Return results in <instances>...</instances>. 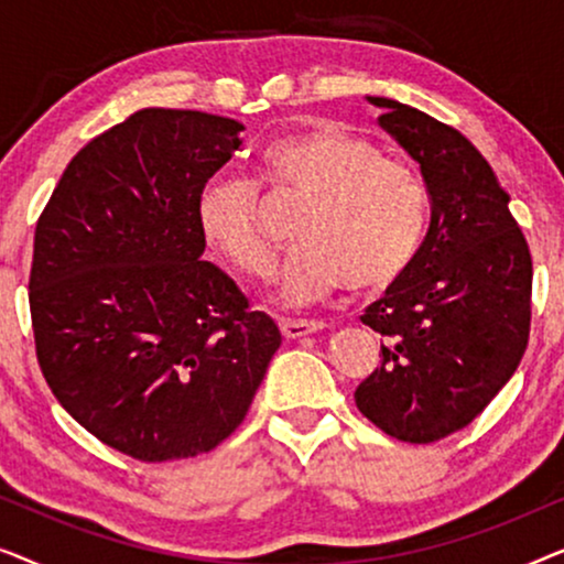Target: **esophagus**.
Returning a JSON list of instances; mask_svg holds the SVG:
<instances>
[{"instance_id": "obj_1", "label": "esophagus", "mask_w": 564, "mask_h": 564, "mask_svg": "<svg viewBox=\"0 0 564 564\" xmlns=\"http://www.w3.org/2000/svg\"><path fill=\"white\" fill-rule=\"evenodd\" d=\"M326 323L321 321H292V318H280V330L288 338H300V336H307V334H315V330H321Z\"/></svg>"}]
</instances>
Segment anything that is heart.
<instances>
[{"label": "heart", "instance_id": "b5f03b06", "mask_svg": "<svg viewBox=\"0 0 564 564\" xmlns=\"http://www.w3.org/2000/svg\"><path fill=\"white\" fill-rule=\"evenodd\" d=\"M272 205H300V243L284 264L280 295L303 305L349 284L377 292L398 282L429 230V189L421 174L377 143L334 122L282 138L257 156L253 184L213 176L197 195V228L207 246L243 274L274 272Z\"/></svg>", "mask_w": 564, "mask_h": 564}]
</instances>
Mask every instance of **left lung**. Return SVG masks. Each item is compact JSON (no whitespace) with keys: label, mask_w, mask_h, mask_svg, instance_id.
Returning a JSON list of instances; mask_svg holds the SVG:
<instances>
[{"label":"left lung","mask_w":564,"mask_h":564,"mask_svg":"<svg viewBox=\"0 0 564 564\" xmlns=\"http://www.w3.org/2000/svg\"><path fill=\"white\" fill-rule=\"evenodd\" d=\"M367 99L421 164L431 226L411 269L361 315L384 344L354 400L388 436L431 444L473 423L519 367L531 253L511 197L459 130L395 99Z\"/></svg>","instance_id":"obj_1"}]
</instances>
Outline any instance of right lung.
<instances>
[{
  "label": "right lung",
  "instance_id": "right-lung-1",
  "mask_svg": "<svg viewBox=\"0 0 564 564\" xmlns=\"http://www.w3.org/2000/svg\"><path fill=\"white\" fill-rule=\"evenodd\" d=\"M241 122L145 107L68 161L35 226L30 315L53 395L141 462L210 452L241 426L282 334L203 261V184Z\"/></svg>",
  "mask_w": 564,
  "mask_h": 564
}]
</instances>
